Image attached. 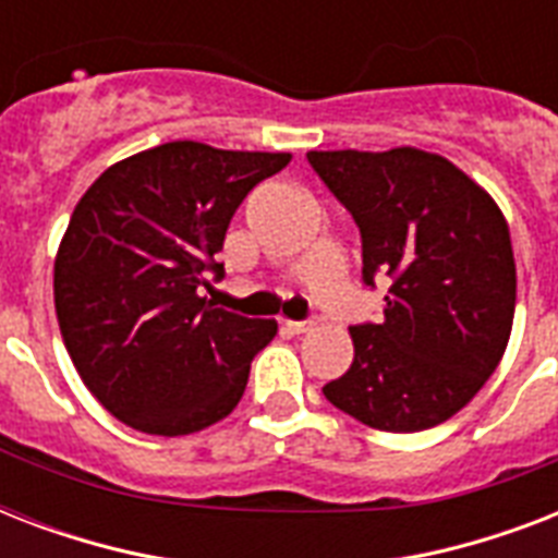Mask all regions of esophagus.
<instances>
[{"instance_id":"1","label":"esophagus","mask_w":558,"mask_h":558,"mask_svg":"<svg viewBox=\"0 0 558 558\" xmlns=\"http://www.w3.org/2000/svg\"><path fill=\"white\" fill-rule=\"evenodd\" d=\"M287 327L292 332H298V336H301V332H310L315 327V318H304V322H287Z\"/></svg>"}]
</instances>
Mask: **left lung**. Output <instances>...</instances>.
Here are the masks:
<instances>
[{
    "label": "left lung",
    "mask_w": 558,
    "mask_h": 558,
    "mask_svg": "<svg viewBox=\"0 0 558 558\" xmlns=\"http://www.w3.org/2000/svg\"><path fill=\"white\" fill-rule=\"evenodd\" d=\"M356 219L362 280L390 278L379 324L350 327L353 365L324 397L379 432L458 414L501 362L515 315V260L501 208L437 153H306Z\"/></svg>",
    "instance_id": "1"
}]
</instances>
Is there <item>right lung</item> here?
I'll return each instance as SVG.
<instances>
[{"label": "right lung", "instance_id": "obj_1", "mask_svg": "<svg viewBox=\"0 0 558 558\" xmlns=\"http://www.w3.org/2000/svg\"><path fill=\"white\" fill-rule=\"evenodd\" d=\"M289 153L170 142L135 153L77 202L54 260L65 350L92 397L135 432L179 437L219 423L243 397L275 322L199 295L228 222Z\"/></svg>", "mask_w": 558, "mask_h": 558}]
</instances>
